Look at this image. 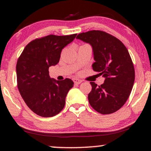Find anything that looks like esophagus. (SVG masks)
Segmentation results:
<instances>
[{"instance_id": "obj_1", "label": "esophagus", "mask_w": 151, "mask_h": 151, "mask_svg": "<svg viewBox=\"0 0 151 151\" xmlns=\"http://www.w3.org/2000/svg\"><path fill=\"white\" fill-rule=\"evenodd\" d=\"M73 82L75 84H80L82 82L81 80L78 79V78H73Z\"/></svg>"}]
</instances>
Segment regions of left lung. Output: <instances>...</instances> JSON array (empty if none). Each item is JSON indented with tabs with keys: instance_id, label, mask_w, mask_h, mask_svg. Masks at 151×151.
Segmentation results:
<instances>
[{
	"instance_id": "obj_1",
	"label": "left lung",
	"mask_w": 151,
	"mask_h": 151,
	"mask_svg": "<svg viewBox=\"0 0 151 151\" xmlns=\"http://www.w3.org/2000/svg\"><path fill=\"white\" fill-rule=\"evenodd\" d=\"M76 38L91 46L95 60L93 69L105 79L100 86L90 82V105L104 115L118 111L129 98L135 81V69L127 47L115 37L102 31L81 33Z\"/></svg>"
}]
</instances>
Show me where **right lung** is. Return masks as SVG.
<instances>
[{
    "instance_id": "obj_1",
    "label": "right lung",
    "mask_w": 151,
    "mask_h": 151,
    "mask_svg": "<svg viewBox=\"0 0 151 151\" xmlns=\"http://www.w3.org/2000/svg\"><path fill=\"white\" fill-rule=\"evenodd\" d=\"M69 36L49 35L36 39L24 47L16 64L17 84L27 106L36 114L50 117L58 114L73 87L71 79H51L49 68L59 63L63 49L75 39Z\"/></svg>"
}]
</instances>
